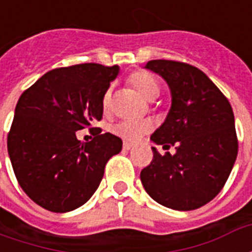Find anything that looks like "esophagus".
<instances>
[{
	"mask_svg": "<svg viewBox=\"0 0 252 252\" xmlns=\"http://www.w3.org/2000/svg\"><path fill=\"white\" fill-rule=\"evenodd\" d=\"M132 148V144L131 143H124V144H123V150H124V151H129V150H131Z\"/></svg>",
	"mask_w": 252,
	"mask_h": 252,
	"instance_id": "1",
	"label": "esophagus"
}]
</instances>
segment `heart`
Listing matches in <instances>:
<instances>
[{
  "instance_id": "b5f03b06",
  "label": "heart",
  "mask_w": 252,
  "mask_h": 252,
  "mask_svg": "<svg viewBox=\"0 0 252 252\" xmlns=\"http://www.w3.org/2000/svg\"><path fill=\"white\" fill-rule=\"evenodd\" d=\"M128 81L147 101H154L160 93L158 81L146 71L133 72ZM110 97H112V92L110 89H108L101 101L104 113H109L112 106ZM151 131H153V123L148 120H121L110 126V132L126 143L137 142L140 137Z\"/></svg>"
}]
</instances>
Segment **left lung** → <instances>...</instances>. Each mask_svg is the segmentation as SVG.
I'll return each instance as SVG.
<instances>
[{"label": "left lung", "instance_id": "obj_1", "mask_svg": "<svg viewBox=\"0 0 252 252\" xmlns=\"http://www.w3.org/2000/svg\"><path fill=\"white\" fill-rule=\"evenodd\" d=\"M146 68L169 83L171 109L151 140L154 158L140 173L150 197L175 211L205 205L224 188L238 157V136L232 106L200 68L177 61H150Z\"/></svg>", "mask_w": 252, "mask_h": 252}]
</instances>
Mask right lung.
Segmentation results:
<instances>
[{
    "label": "right lung",
    "mask_w": 252,
    "mask_h": 252,
    "mask_svg": "<svg viewBox=\"0 0 252 252\" xmlns=\"http://www.w3.org/2000/svg\"><path fill=\"white\" fill-rule=\"evenodd\" d=\"M119 66L82 63L46 72L19 98L8 153L19 185L37 205L64 213L83 205L123 147L120 137L93 126L102 119V95ZM94 139L83 143L77 130Z\"/></svg>",
    "instance_id": "1"
}]
</instances>
